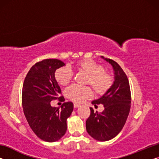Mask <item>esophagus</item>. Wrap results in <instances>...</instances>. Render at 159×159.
<instances>
[{
    "instance_id": "34e87169",
    "label": "esophagus",
    "mask_w": 159,
    "mask_h": 159,
    "mask_svg": "<svg viewBox=\"0 0 159 159\" xmlns=\"http://www.w3.org/2000/svg\"><path fill=\"white\" fill-rule=\"evenodd\" d=\"M80 107V104H76V103L74 104V108H78V107Z\"/></svg>"
}]
</instances>
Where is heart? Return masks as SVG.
Returning a JSON list of instances; mask_svg holds the SVG:
<instances>
[{"label":"heart","instance_id":"1","mask_svg":"<svg viewBox=\"0 0 159 159\" xmlns=\"http://www.w3.org/2000/svg\"><path fill=\"white\" fill-rule=\"evenodd\" d=\"M75 69L87 75L85 84L90 85L97 95H102L108 91L113 83V77L100 64L88 59L77 61L74 64ZM56 81L59 84L66 86L73 79V71L69 66H62L55 72ZM66 97L72 102L80 103L90 98L93 91L90 87L72 85L65 92Z\"/></svg>","mask_w":159,"mask_h":159}]
</instances>
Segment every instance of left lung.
Listing matches in <instances>:
<instances>
[{"mask_svg": "<svg viewBox=\"0 0 159 159\" xmlns=\"http://www.w3.org/2000/svg\"><path fill=\"white\" fill-rule=\"evenodd\" d=\"M101 57L112 66L114 80L105 94L91 102L95 107L103 104L104 110L98 113L90 107L86 130L96 140L105 142L115 138L124 126L130 109L131 95L127 76L119 64L110 59Z\"/></svg>", "mask_w": 159, "mask_h": 159, "instance_id": "8db88e82", "label": "left lung"}]
</instances>
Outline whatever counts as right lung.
Returning <instances> with one entry per match:
<instances>
[{"label": "right lung", "mask_w": 159, "mask_h": 159, "mask_svg": "<svg viewBox=\"0 0 159 159\" xmlns=\"http://www.w3.org/2000/svg\"><path fill=\"white\" fill-rule=\"evenodd\" d=\"M64 66L65 64L61 60L46 59L35 64L24 81L22 106L25 117L34 133L45 142H56L62 138L67 129L66 120L74 109L71 102H64L61 109L50 104L61 93L55 72Z\"/></svg>", "instance_id": "obj_1"}]
</instances>
